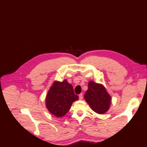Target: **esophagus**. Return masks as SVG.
Returning a JSON list of instances; mask_svg holds the SVG:
<instances>
[{
	"label": "esophagus",
	"mask_w": 147,
	"mask_h": 147,
	"mask_svg": "<svg viewBox=\"0 0 147 147\" xmlns=\"http://www.w3.org/2000/svg\"><path fill=\"white\" fill-rule=\"evenodd\" d=\"M82 99H83V94H80L79 95V99L82 100Z\"/></svg>",
	"instance_id": "1"
}]
</instances>
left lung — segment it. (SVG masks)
<instances>
[{
  "instance_id": "8db88e82",
  "label": "left lung",
  "mask_w": 147,
  "mask_h": 147,
  "mask_svg": "<svg viewBox=\"0 0 147 147\" xmlns=\"http://www.w3.org/2000/svg\"><path fill=\"white\" fill-rule=\"evenodd\" d=\"M84 98L90 108L98 114H104L110 107L111 97L105 86L90 81Z\"/></svg>"
}]
</instances>
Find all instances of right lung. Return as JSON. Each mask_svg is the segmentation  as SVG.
I'll return each instance as SVG.
<instances>
[{"mask_svg": "<svg viewBox=\"0 0 147 147\" xmlns=\"http://www.w3.org/2000/svg\"><path fill=\"white\" fill-rule=\"evenodd\" d=\"M78 99L74 94L73 87L66 80L55 81L46 97V107L57 117H64L70 110L73 102Z\"/></svg>", "mask_w": 147, "mask_h": 147, "instance_id": "add662e5", "label": "right lung"}]
</instances>
